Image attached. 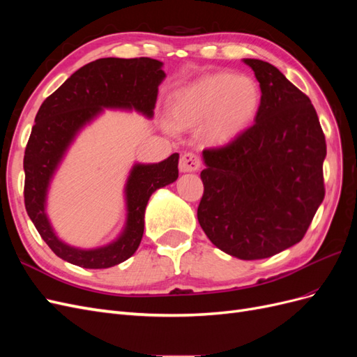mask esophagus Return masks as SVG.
Masks as SVG:
<instances>
[{
  "label": "esophagus",
  "mask_w": 357,
  "mask_h": 357,
  "mask_svg": "<svg viewBox=\"0 0 357 357\" xmlns=\"http://www.w3.org/2000/svg\"><path fill=\"white\" fill-rule=\"evenodd\" d=\"M202 165V160L198 155L192 153V152H188L185 155H181L180 158V162H178V167H180V171L183 172H192V171H198Z\"/></svg>",
  "instance_id": "obj_1"
}]
</instances>
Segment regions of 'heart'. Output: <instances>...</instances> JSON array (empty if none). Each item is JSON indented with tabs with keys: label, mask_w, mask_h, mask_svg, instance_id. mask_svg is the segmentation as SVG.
<instances>
[{
	"label": "heart",
	"mask_w": 357,
	"mask_h": 357,
	"mask_svg": "<svg viewBox=\"0 0 357 357\" xmlns=\"http://www.w3.org/2000/svg\"><path fill=\"white\" fill-rule=\"evenodd\" d=\"M261 100V89L252 77L229 73L205 75L176 93L169 121L177 129L204 126L210 143L225 144L253 123Z\"/></svg>",
	"instance_id": "b5f03b06"
}]
</instances>
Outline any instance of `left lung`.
<instances>
[{"label": "left lung", "instance_id": "1", "mask_svg": "<svg viewBox=\"0 0 357 357\" xmlns=\"http://www.w3.org/2000/svg\"><path fill=\"white\" fill-rule=\"evenodd\" d=\"M261 84L252 126L205 149L198 222L220 250L244 261L299 243L325 198L326 139L314 105L274 66L244 59Z\"/></svg>", "mask_w": 357, "mask_h": 357}]
</instances>
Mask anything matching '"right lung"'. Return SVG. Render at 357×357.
Here are the masks:
<instances>
[{
    "instance_id": "1",
    "label": "right lung",
    "mask_w": 357,
    "mask_h": 357,
    "mask_svg": "<svg viewBox=\"0 0 357 357\" xmlns=\"http://www.w3.org/2000/svg\"><path fill=\"white\" fill-rule=\"evenodd\" d=\"M150 58H102L86 63L43 101L24 156V198L29 219L52 252L82 268H110L131 257L144 232V211L152 193L178 177V153L153 165H135L126 185L128 222L121 238L95 250H79L53 234L45 213L53 171L75 132L102 107L135 109L153 114L158 86L165 73Z\"/></svg>"
}]
</instances>
